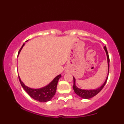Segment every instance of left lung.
<instances>
[{
	"label": "left lung",
	"instance_id": "1",
	"mask_svg": "<svg viewBox=\"0 0 124 124\" xmlns=\"http://www.w3.org/2000/svg\"><path fill=\"white\" fill-rule=\"evenodd\" d=\"M104 49L106 51V53L107 54V60H108V76L107 77L106 80L104 84L102 85L100 88H99L98 89H93V90H84V89H81L78 88L75 85V78L73 77L74 78V85H73V89L74 91L75 92V93L78 95L81 98L83 99H90L93 96H95L96 94H98L99 92L102 89L103 87L105 86V84H106V82L108 79V73H109V57L108 55V53L107 50L106 49V46H104Z\"/></svg>",
	"mask_w": 124,
	"mask_h": 124
}]
</instances>
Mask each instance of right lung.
I'll use <instances>...</instances> for the list:
<instances>
[{"instance_id":"obj_1","label":"right lung","mask_w":124,"mask_h":124,"mask_svg":"<svg viewBox=\"0 0 124 124\" xmlns=\"http://www.w3.org/2000/svg\"><path fill=\"white\" fill-rule=\"evenodd\" d=\"M24 46V44L20 49L18 51V54ZM61 77V75H58L48 85L42 88L35 89L30 88L27 87L26 85H25L18 76L20 83L23 89L31 98L36 100L39 101V102H46V101H50L53 98L56 93L57 83L58 80Z\"/></svg>"}]
</instances>
